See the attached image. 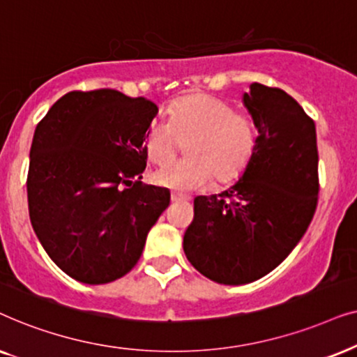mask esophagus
Instances as JSON below:
<instances>
[{"label":"esophagus","mask_w":357,"mask_h":357,"mask_svg":"<svg viewBox=\"0 0 357 357\" xmlns=\"http://www.w3.org/2000/svg\"><path fill=\"white\" fill-rule=\"evenodd\" d=\"M188 196H184V194H179V192H171V202H184L188 201Z\"/></svg>","instance_id":"1"}]
</instances>
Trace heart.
<instances>
[{
  "label": "heart",
  "mask_w": 357,
  "mask_h": 357,
  "mask_svg": "<svg viewBox=\"0 0 357 357\" xmlns=\"http://www.w3.org/2000/svg\"><path fill=\"white\" fill-rule=\"evenodd\" d=\"M189 158L165 165L153 174L160 186L191 192L208 186L215 176L228 183L241 174L255 153L258 134L253 121L208 94H191L169 109V117L151 122L145 150L153 163L173 158L181 142Z\"/></svg>",
  "instance_id": "b5f03b06"
}]
</instances>
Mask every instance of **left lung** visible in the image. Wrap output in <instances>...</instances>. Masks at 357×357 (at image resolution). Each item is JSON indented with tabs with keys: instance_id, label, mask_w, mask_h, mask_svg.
<instances>
[{
	"instance_id": "obj_1",
	"label": "left lung",
	"mask_w": 357,
	"mask_h": 357,
	"mask_svg": "<svg viewBox=\"0 0 357 357\" xmlns=\"http://www.w3.org/2000/svg\"><path fill=\"white\" fill-rule=\"evenodd\" d=\"M258 132L238 181L194 199L183 248L213 282L240 286L263 278L291 255L310 225L318 196L315 123L286 91L259 83L243 93Z\"/></svg>"
}]
</instances>
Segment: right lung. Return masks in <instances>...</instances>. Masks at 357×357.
Listing matches in <instances>:
<instances>
[{
    "label": "right lung",
    "instance_id": "add662e5",
    "mask_svg": "<svg viewBox=\"0 0 357 357\" xmlns=\"http://www.w3.org/2000/svg\"><path fill=\"white\" fill-rule=\"evenodd\" d=\"M158 107L116 89L71 91L49 109L31 146L27 202L50 259L83 284H107L140 259L169 191L142 186Z\"/></svg>",
    "mask_w": 357,
    "mask_h": 357
}]
</instances>
